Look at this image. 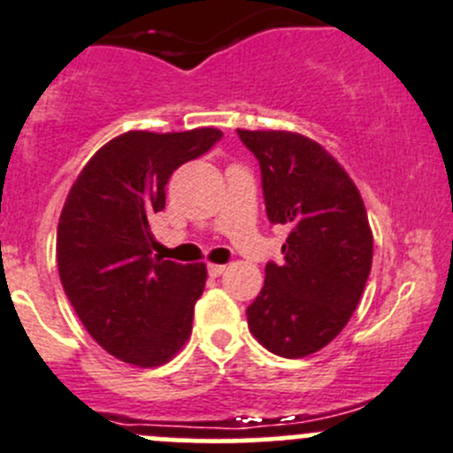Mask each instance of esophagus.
<instances>
[{"mask_svg": "<svg viewBox=\"0 0 453 453\" xmlns=\"http://www.w3.org/2000/svg\"><path fill=\"white\" fill-rule=\"evenodd\" d=\"M226 272V265H219V263H210L208 265V274L210 276H221Z\"/></svg>", "mask_w": 453, "mask_h": 453, "instance_id": "obj_1", "label": "esophagus"}]
</instances>
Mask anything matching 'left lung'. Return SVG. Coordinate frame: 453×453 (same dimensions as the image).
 Instances as JSON below:
<instances>
[{"instance_id": "obj_1", "label": "left lung", "mask_w": 453, "mask_h": 453, "mask_svg": "<svg viewBox=\"0 0 453 453\" xmlns=\"http://www.w3.org/2000/svg\"><path fill=\"white\" fill-rule=\"evenodd\" d=\"M261 165L265 212L289 226L283 265L267 263L248 307L252 336L272 354L303 358L332 343L352 319L372 270L361 192L311 139L283 130H236Z\"/></svg>"}]
</instances>
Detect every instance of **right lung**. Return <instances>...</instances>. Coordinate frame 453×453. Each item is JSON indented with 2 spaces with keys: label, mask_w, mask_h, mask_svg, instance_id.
Instances as JSON below:
<instances>
[{
  "label": "right lung",
  "mask_w": 453,
  "mask_h": 453,
  "mask_svg": "<svg viewBox=\"0 0 453 453\" xmlns=\"http://www.w3.org/2000/svg\"><path fill=\"white\" fill-rule=\"evenodd\" d=\"M221 137L130 130L99 148L70 188L57 226L59 279L88 334L119 361L164 365L190 336L208 272L152 254L148 221L165 208L170 174Z\"/></svg>",
  "instance_id": "1"
}]
</instances>
